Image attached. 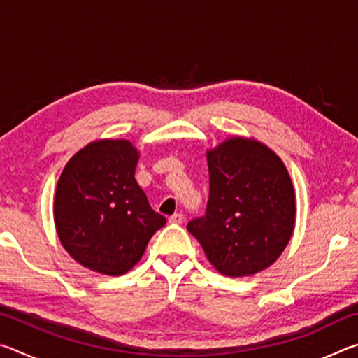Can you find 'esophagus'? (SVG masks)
<instances>
[{
  "label": "esophagus",
  "instance_id": "1",
  "mask_svg": "<svg viewBox=\"0 0 358 358\" xmlns=\"http://www.w3.org/2000/svg\"><path fill=\"white\" fill-rule=\"evenodd\" d=\"M183 221H185V216L181 213H175L169 217V222L171 224H183Z\"/></svg>",
  "mask_w": 358,
  "mask_h": 358
}]
</instances>
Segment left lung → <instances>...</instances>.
<instances>
[{"mask_svg":"<svg viewBox=\"0 0 358 358\" xmlns=\"http://www.w3.org/2000/svg\"><path fill=\"white\" fill-rule=\"evenodd\" d=\"M207 213L187 224L224 276H252L286 250L295 226V191L280 156L241 136L207 150Z\"/></svg>","mask_w":358,"mask_h":358,"instance_id":"1","label":"left lung"}]
</instances>
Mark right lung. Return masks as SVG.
I'll return each mask as SVG.
<instances>
[{"label":"right lung","instance_id":"right-lung-1","mask_svg":"<svg viewBox=\"0 0 358 358\" xmlns=\"http://www.w3.org/2000/svg\"><path fill=\"white\" fill-rule=\"evenodd\" d=\"M138 157L126 138H101L78 150L59 175L53 201L58 238L96 273H128L166 224L136 181Z\"/></svg>","mask_w":358,"mask_h":358}]
</instances>
